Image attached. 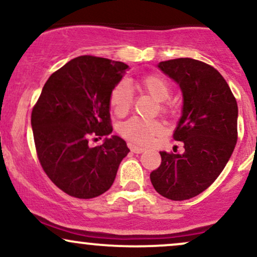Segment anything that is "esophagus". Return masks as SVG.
<instances>
[{
	"label": "esophagus",
	"instance_id": "obj_1",
	"mask_svg": "<svg viewBox=\"0 0 257 257\" xmlns=\"http://www.w3.org/2000/svg\"><path fill=\"white\" fill-rule=\"evenodd\" d=\"M128 147H129V149H131V151L134 152V153H143V152H145V149H143V147H138V146L133 145V144H128Z\"/></svg>",
	"mask_w": 257,
	"mask_h": 257
}]
</instances>
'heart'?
Segmentation results:
<instances>
[{
  "label": "heart",
  "instance_id": "obj_1",
  "mask_svg": "<svg viewBox=\"0 0 257 257\" xmlns=\"http://www.w3.org/2000/svg\"><path fill=\"white\" fill-rule=\"evenodd\" d=\"M140 88L156 99L159 110L168 113L172 108L169 99L172 87L163 76L151 73L140 79ZM110 106L114 114L122 117L128 113L133 105V90L126 81H120L112 88L110 93ZM163 132V124L157 119H143L139 117L125 120L119 125V133L126 140L139 145H147Z\"/></svg>",
  "mask_w": 257,
  "mask_h": 257
}]
</instances>
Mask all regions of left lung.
Wrapping results in <instances>:
<instances>
[{
	"label": "left lung",
	"mask_w": 257,
	"mask_h": 257,
	"mask_svg": "<svg viewBox=\"0 0 257 257\" xmlns=\"http://www.w3.org/2000/svg\"><path fill=\"white\" fill-rule=\"evenodd\" d=\"M158 67L180 85L182 116L174 139L182 155L162 151L161 166L150 174L155 190L172 200L205 191L220 175L237 144L238 106L221 73L191 58L162 61Z\"/></svg>",
	"instance_id": "left-lung-1"
}]
</instances>
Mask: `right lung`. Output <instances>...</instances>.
I'll return each instance as SVG.
<instances>
[{
    "instance_id": "1",
    "label": "right lung",
    "mask_w": 257,
    "mask_h": 257,
    "mask_svg": "<svg viewBox=\"0 0 257 257\" xmlns=\"http://www.w3.org/2000/svg\"><path fill=\"white\" fill-rule=\"evenodd\" d=\"M128 65L82 55L52 73L31 112L38 161L52 182L69 196L95 198L113 184L125 141L117 135L100 146L89 141L112 133L110 93Z\"/></svg>"
}]
</instances>
